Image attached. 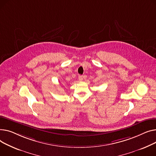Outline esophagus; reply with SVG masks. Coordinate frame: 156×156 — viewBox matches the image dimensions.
<instances>
[{
	"mask_svg": "<svg viewBox=\"0 0 156 156\" xmlns=\"http://www.w3.org/2000/svg\"><path fill=\"white\" fill-rule=\"evenodd\" d=\"M78 78H79V80H80V81H82V80H83V77H82V76H81V75H79Z\"/></svg>",
	"mask_w": 156,
	"mask_h": 156,
	"instance_id": "34e87169",
	"label": "esophagus"
}]
</instances>
